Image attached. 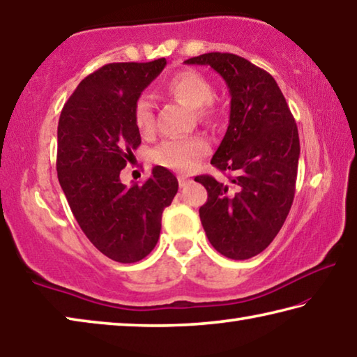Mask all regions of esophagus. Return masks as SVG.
Returning <instances> with one entry per match:
<instances>
[{"mask_svg":"<svg viewBox=\"0 0 357 357\" xmlns=\"http://www.w3.org/2000/svg\"><path fill=\"white\" fill-rule=\"evenodd\" d=\"M190 175H185V174H182V175H178V185L180 186H185V185H188L190 183Z\"/></svg>","mask_w":357,"mask_h":357,"instance_id":"34e87169","label":"esophagus"}]
</instances>
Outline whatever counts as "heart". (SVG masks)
I'll use <instances>...</instances> for the list:
<instances>
[{
    "mask_svg": "<svg viewBox=\"0 0 357 357\" xmlns=\"http://www.w3.org/2000/svg\"><path fill=\"white\" fill-rule=\"evenodd\" d=\"M162 91L195 110L196 119L201 123L213 125L218 120V112L212 101L213 86L201 73L191 69L175 73L162 84ZM132 120L140 134L147 136L153 132V104L147 96H139L136 99L132 106ZM208 151L207 140L202 137L167 139L155 149L153 160L158 166L171 171L188 172L199 165Z\"/></svg>",
    "mask_w": 357,
    "mask_h": 357,
    "instance_id": "heart-1",
    "label": "heart"
}]
</instances>
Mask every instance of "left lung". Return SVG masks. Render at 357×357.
<instances>
[{
	"mask_svg": "<svg viewBox=\"0 0 357 357\" xmlns=\"http://www.w3.org/2000/svg\"><path fill=\"white\" fill-rule=\"evenodd\" d=\"M185 63L212 66L231 93L229 126L210 161L232 174L231 183L195 177L208 195L201 223L218 253L253 258L275 238L293 206L301 155L294 116L275 79L242 56L212 52Z\"/></svg>",
	"mask_w": 357,
	"mask_h": 357,
	"instance_id": "8db88e82",
	"label": "left lung"
}]
</instances>
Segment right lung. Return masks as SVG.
Here are the masks:
<instances>
[{"mask_svg": "<svg viewBox=\"0 0 357 357\" xmlns=\"http://www.w3.org/2000/svg\"><path fill=\"white\" fill-rule=\"evenodd\" d=\"M166 66L109 63L80 82L58 121L56 172L80 229L116 262L144 259L160 238L162 210L177 195L175 175L151 169L142 185L126 186L120 172L140 145L132 106Z\"/></svg>", "mask_w": 357, "mask_h": 357, "instance_id": "obj_1", "label": "right lung"}]
</instances>
